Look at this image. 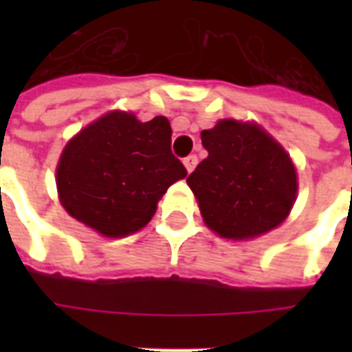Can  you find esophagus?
<instances>
[{"label":"esophagus","mask_w":352,"mask_h":352,"mask_svg":"<svg viewBox=\"0 0 352 352\" xmlns=\"http://www.w3.org/2000/svg\"><path fill=\"white\" fill-rule=\"evenodd\" d=\"M184 168H186V171L188 173H192L194 171V168H196V164H198V158H196V154H190V156H186L183 160Z\"/></svg>","instance_id":"obj_1"}]
</instances>
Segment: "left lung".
Segmentation results:
<instances>
[{"label":"left lung","mask_w":352,"mask_h":352,"mask_svg":"<svg viewBox=\"0 0 352 352\" xmlns=\"http://www.w3.org/2000/svg\"><path fill=\"white\" fill-rule=\"evenodd\" d=\"M207 158L186 183L206 226L232 241L264 236L287 221L298 196L290 154L256 122L221 118L201 131Z\"/></svg>","instance_id":"obj_1"}]
</instances>
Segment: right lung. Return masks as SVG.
Segmentation results:
<instances>
[{"label":"right lung","instance_id":"1","mask_svg":"<svg viewBox=\"0 0 352 352\" xmlns=\"http://www.w3.org/2000/svg\"><path fill=\"white\" fill-rule=\"evenodd\" d=\"M186 169L171 154L166 116L141 122L131 111H109L77 131L56 166L65 213L103 237L145 228L162 196Z\"/></svg>","mask_w":352,"mask_h":352}]
</instances>
